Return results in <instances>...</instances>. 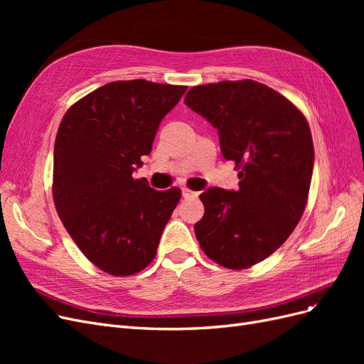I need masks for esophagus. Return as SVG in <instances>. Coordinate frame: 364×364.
<instances>
[{
  "instance_id": "1",
  "label": "esophagus",
  "mask_w": 364,
  "mask_h": 364,
  "mask_svg": "<svg viewBox=\"0 0 364 364\" xmlns=\"http://www.w3.org/2000/svg\"><path fill=\"white\" fill-rule=\"evenodd\" d=\"M182 196L185 197V199H196L197 196H199V193H196V191H193V190H188V188H182Z\"/></svg>"
}]
</instances>
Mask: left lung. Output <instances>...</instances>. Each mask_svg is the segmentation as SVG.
Here are the masks:
<instances>
[{
	"label": "left lung",
	"instance_id": "8db88e82",
	"mask_svg": "<svg viewBox=\"0 0 364 364\" xmlns=\"http://www.w3.org/2000/svg\"><path fill=\"white\" fill-rule=\"evenodd\" d=\"M185 105L218 130L223 158L240 170L237 191L200 194L197 241L220 266L247 269L279 249L305 211L314 165L310 126L284 95L249 79L193 86Z\"/></svg>",
	"mask_w": 364,
	"mask_h": 364
}]
</instances>
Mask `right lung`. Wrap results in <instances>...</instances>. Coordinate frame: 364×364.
Here are the masks:
<instances>
[{
  "label": "right lung",
  "instance_id": "1",
  "mask_svg": "<svg viewBox=\"0 0 364 364\" xmlns=\"http://www.w3.org/2000/svg\"><path fill=\"white\" fill-rule=\"evenodd\" d=\"M186 86L111 82L74 103L54 142L53 199L65 229L98 269L129 277L156 255L181 190L134 179L159 123Z\"/></svg>",
  "mask_w": 364,
  "mask_h": 364
}]
</instances>
